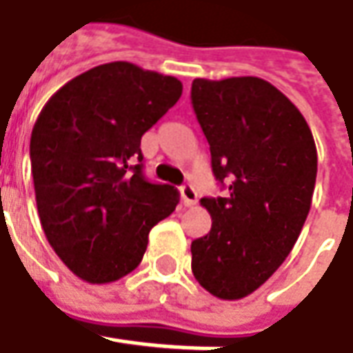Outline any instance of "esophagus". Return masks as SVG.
I'll return each mask as SVG.
<instances>
[{
    "mask_svg": "<svg viewBox=\"0 0 353 353\" xmlns=\"http://www.w3.org/2000/svg\"><path fill=\"white\" fill-rule=\"evenodd\" d=\"M179 195H181V203H183L185 207H193V205L197 203V191H195L193 185H189V183L181 185V189H179Z\"/></svg>",
    "mask_w": 353,
    "mask_h": 353,
    "instance_id": "1",
    "label": "esophagus"
}]
</instances>
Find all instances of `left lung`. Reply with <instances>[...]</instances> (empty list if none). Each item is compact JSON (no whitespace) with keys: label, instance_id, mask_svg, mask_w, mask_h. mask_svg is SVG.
<instances>
[{"label":"left lung","instance_id":"obj_1","mask_svg":"<svg viewBox=\"0 0 353 353\" xmlns=\"http://www.w3.org/2000/svg\"><path fill=\"white\" fill-rule=\"evenodd\" d=\"M191 103L225 197H205L213 225L191 242L201 287L236 301L283 263L307 221L316 146L305 117L270 81L254 76L193 79Z\"/></svg>","mask_w":353,"mask_h":353}]
</instances>
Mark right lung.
<instances>
[{
    "mask_svg": "<svg viewBox=\"0 0 353 353\" xmlns=\"http://www.w3.org/2000/svg\"><path fill=\"white\" fill-rule=\"evenodd\" d=\"M181 81L130 62L95 66L46 101L31 134L46 240L88 283H111L142 260L148 232L176 211L177 189L142 174L140 139L181 97Z\"/></svg>",
    "mask_w": 353,
    "mask_h": 353,
    "instance_id": "right-lung-1",
    "label": "right lung"
}]
</instances>
